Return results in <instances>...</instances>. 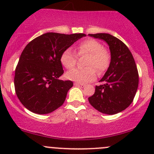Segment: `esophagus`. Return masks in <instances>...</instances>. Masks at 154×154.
I'll return each instance as SVG.
<instances>
[{
    "label": "esophagus",
    "instance_id": "1",
    "mask_svg": "<svg viewBox=\"0 0 154 154\" xmlns=\"http://www.w3.org/2000/svg\"><path fill=\"white\" fill-rule=\"evenodd\" d=\"M74 85L75 86H78V87H84L85 84H82V83H74Z\"/></svg>",
    "mask_w": 154,
    "mask_h": 154
}]
</instances>
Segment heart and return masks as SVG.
<instances>
[{"instance_id": "b5f03b06", "label": "heart", "mask_w": 154, "mask_h": 154, "mask_svg": "<svg viewBox=\"0 0 154 154\" xmlns=\"http://www.w3.org/2000/svg\"><path fill=\"white\" fill-rule=\"evenodd\" d=\"M77 55L82 57L88 55L85 68H74L66 73V78L77 83H84L94 80L97 77V71L100 74L108 69L111 62V55L106 48H103L101 43L93 38H87L80 42L77 46ZM77 54L67 48L62 54L60 60L63 66L67 69L75 66L77 61Z\"/></svg>"}]
</instances>
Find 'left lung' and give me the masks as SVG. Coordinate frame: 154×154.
<instances>
[{
    "mask_svg": "<svg viewBox=\"0 0 154 154\" xmlns=\"http://www.w3.org/2000/svg\"><path fill=\"white\" fill-rule=\"evenodd\" d=\"M106 41L111 52L109 67L88 102L97 111L114 115L127 108L134 99L139 86V73L131 52L125 43L108 33L88 34Z\"/></svg>",
    "mask_w": 154,
    "mask_h": 154,
    "instance_id": "8db88e82",
    "label": "left lung"
}]
</instances>
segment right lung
I'll use <instances>...</instances> for the list:
<instances>
[{
    "label": "right lung",
    "mask_w": 154,
    "mask_h": 154,
    "mask_svg": "<svg viewBox=\"0 0 154 154\" xmlns=\"http://www.w3.org/2000/svg\"><path fill=\"white\" fill-rule=\"evenodd\" d=\"M85 35L47 32L24 48L15 68L14 85L17 97L27 109L48 114L63 104L73 82L58 79L64 73L60 57L65 50Z\"/></svg>",
    "instance_id": "obj_1"
}]
</instances>
